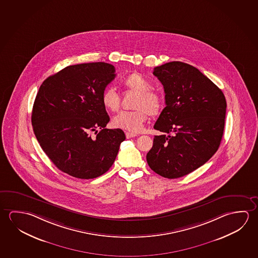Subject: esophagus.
Listing matches in <instances>:
<instances>
[{
    "mask_svg": "<svg viewBox=\"0 0 258 258\" xmlns=\"http://www.w3.org/2000/svg\"><path fill=\"white\" fill-rule=\"evenodd\" d=\"M125 134H126V138H127V139H131V138H134V137L138 136V134L132 133V132H126Z\"/></svg>",
    "mask_w": 258,
    "mask_h": 258,
    "instance_id": "obj_1",
    "label": "esophagus"
}]
</instances>
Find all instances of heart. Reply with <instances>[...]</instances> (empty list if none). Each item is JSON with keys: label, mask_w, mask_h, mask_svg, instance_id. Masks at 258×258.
<instances>
[{"label": "heart", "mask_w": 258, "mask_h": 258, "mask_svg": "<svg viewBox=\"0 0 258 258\" xmlns=\"http://www.w3.org/2000/svg\"><path fill=\"white\" fill-rule=\"evenodd\" d=\"M127 89L138 93L134 102L136 110H123L112 119V125L117 128L131 132H139L143 128L149 114L156 116L160 113L164 105L159 93L152 89V84L140 74L134 73L123 80ZM102 105L106 110L115 112L120 107V97L112 87L106 88L101 97Z\"/></svg>", "instance_id": "heart-1"}]
</instances>
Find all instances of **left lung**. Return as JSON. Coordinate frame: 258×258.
Returning <instances> with one entry per match:
<instances>
[{"label": "left lung", "instance_id": "1", "mask_svg": "<svg viewBox=\"0 0 258 258\" xmlns=\"http://www.w3.org/2000/svg\"><path fill=\"white\" fill-rule=\"evenodd\" d=\"M164 86L165 107L154 128L148 165L168 179L182 177L204 165L222 139L227 102L222 91L197 68L173 61L154 68Z\"/></svg>", "mask_w": 258, "mask_h": 258}]
</instances>
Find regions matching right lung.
Segmentation results:
<instances>
[{"label": "right lung", "mask_w": 258, "mask_h": 258, "mask_svg": "<svg viewBox=\"0 0 258 258\" xmlns=\"http://www.w3.org/2000/svg\"><path fill=\"white\" fill-rule=\"evenodd\" d=\"M115 76L110 63H79L40 85L31 123L43 151L63 173L93 179L113 165L126 137L120 128H105L110 117L101 97ZM93 131L95 136L90 134Z\"/></svg>", "instance_id": "1"}]
</instances>
